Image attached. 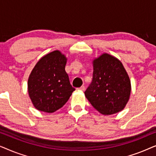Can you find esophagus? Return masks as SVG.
<instances>
[{"mask_svg":"<svg viewBox=\"0 0 156 156\" xmlns=\"http://www.w3.org/2000/svg\"><path fill=\"white\" fill-rule=\"evenodd\" d=\"M78 89H79V90H80V91H84L85 90V87H84V86H82L81 87H80V88H78Z\"/></svg>","mask_w":156,"mask_h":156,"instance_id":"obj_1","label":"esophagus"}]
</instances>
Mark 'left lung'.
Masks as SVG:
<instances>
[{
  "label": "left lung",
  "instance_id": "1",
  "mask_svg": "<svg viewBox=\"0 0 156 156\" xmlns=\"http://www.w3.org/2000/svg\"><path fill=\"white\" fill-rule=\"evenodd\" d=\"M92 82L84 94L93 107L104 115L122 111L129 100L131 81L120 60L104 53L93 61Z\"/></svg>",
  "mask_w": 156,
  "mask_h": 156
}]
</instances>
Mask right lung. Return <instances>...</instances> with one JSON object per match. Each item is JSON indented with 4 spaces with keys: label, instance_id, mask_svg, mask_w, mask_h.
<instances>
[{
    "label": "right lung",
    "instance_id": "add662e5",
    "mask_svg": "<svg viewBox=\"0 0 156 156\" xmlns=\"http://www.w3.org/2000/svg\"><path fill=\"white\" fill-rule=\"evenodd\" d=\"M67 58L59 50L42 57L32 70L27 82L29 97L40 112L53 113L62 107L75 89L65 71Z\"/></svg>",
    "mask_w": 156,
    "mask_h": 156
}]
</instances>
